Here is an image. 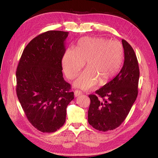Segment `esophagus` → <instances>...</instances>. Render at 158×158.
I'll return each mask as SVG.
<instances>
[{"mask_svg": "<svg viewBox=\"0 0 158 158\" xmlns=\"http://www.w3.org/2000/svg\"><path fill=\"white\" fill-rule=\"evenodd\" d=\"M81 94H82V93H81V91L75 90V92H74V95H75V97H78L79 95H81Z\"/></svg>", "mask_w": 158, "mask_h": 158, "instance_id": "34e87169", "label": "esophagus"}]
</instances>
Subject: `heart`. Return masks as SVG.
<instances>
[{"mask_svg": "<svg viewBox=\"0 0 158 158\" xmlns=\"http://www.w3.org/2000/svg\"><path fill=\"white\" fill-rule=\"evenodd\" d=\"M123 48L117 41L104 38H82L76 49H67L63 57L62 66L66 76L76 77L86 62L87 69L74 81L73 85L84 90L94 88L100 82L106 85L120 70L123 61Z\"/></svg>", "mask_w": 158, "mask_h": 158, "instance_id": "1", "label": "heart"}]
</instances>
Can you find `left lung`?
Listing matches in <instances>:
<instances>
[{
	"label": "left lung",
	"instance_id": "left-lung-1",
	"mask_svg": "<svg viewBox=\"0 0 158 158\" xmlns=\"http://www.w3.org/2000/svg\"><path fill=\"white\" fill-rule=\"evenodd\" d=\"M124 63L118 74L90 94L88 123L100 131L113 130L125 120L138 96L139 70L133 48L122 40Z\"/></svg>",
	"mask_w": 158,
	"mask_h": 158
}]
</instances>
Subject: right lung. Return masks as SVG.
Segmentation results:
<instances>
[{
  "label": "right lung",
  "mask_w": 158,
  "mask_h": 158,
  "mask_svg": "<svg viewBox=\"0 0 158 158\" xmlns=\"http://www.w3.org/2000/svg\"><path fill=\"white\" fill-rule=\"evenodd\" d=\"M69 33L48 31L33 38L16 69L19 102L29 122L43 132H54L64 125L66 107L74 98L62 72Z\"/></svg>",
  "instance_id": "1"
}]
</instances>
